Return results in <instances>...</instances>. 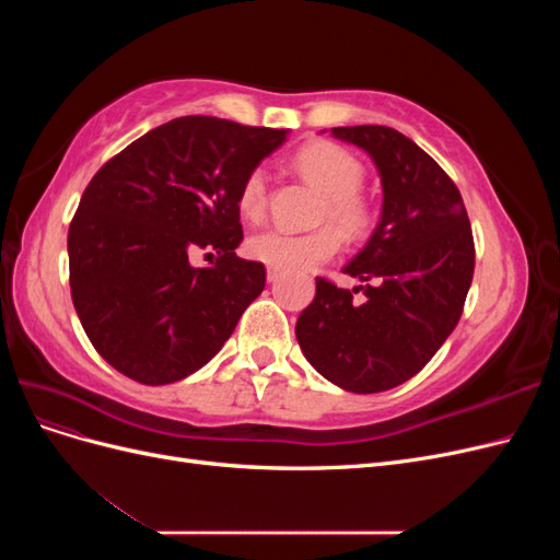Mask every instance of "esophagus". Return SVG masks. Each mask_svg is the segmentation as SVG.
<instances>
[{"mask_svg": "<svg viewBox=\"0 0 560 560\" xmlns=\"http://www.w3.org/2000/svg\"><path fill=\"white\" fill-rule=\"evenodd\" d=\"M278 278H280V270H276V268H268V270H266V280H268V282H276Z\"/></svg>", "mask_w": 560, "mask_h": 560, "instance_id": "34e87169", "label": "esophagus"}]
</instances>
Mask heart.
<instances>
[{"label": "heart", "mask_w": 560, "mask_h": 560, "mask_svg": "<svg viewBox=\"0 0 560 560\" xmlns=\"http://www.w3.org/2000/svg\"><path fill=\"white\" fill-rule=\"evenodd\" d=\"M296 171L325 196L317 212V224H331L348 241H358L374 224V208L360 194L364 165L348 149L334 142H311L294 156ZM268 206V177L264 167L243 179L238 210L249 222H259ZM338 249V235L331 229L290 233L266 229L247 241V254L254 261L282 273H301L329 261Z\"/></svg>", "instance_id": "obj_1"}]
</instances>
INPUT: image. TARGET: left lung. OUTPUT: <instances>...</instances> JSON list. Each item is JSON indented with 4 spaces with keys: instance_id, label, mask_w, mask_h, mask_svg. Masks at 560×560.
Returning a JSON list of instances; mask_svg holds the SVG:
<instances>
[{
    "instance_id": "1",
    "label": "left lung",
    "mask_w": 560,
    "mask_h": 560,
    "mask_svg": "<svg viewBox=\"0 0 560 560\" xmlns=\"http://www.w3.org/2000/svg\"><path fill=\"white\" fill-rule=\"evenodd\" d=\"M331 135L374 159L383 210L374 235L343 268L364 284L350 292L317 278L296 341L327 381L371 395L413 378L455 329L474 276V238L457 186L413 140L387 126ZM358 291L362 304L351 299Z\"/></svg>"
}]
</instances>
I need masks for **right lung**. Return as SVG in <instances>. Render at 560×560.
Wrapping results in <instances>:
<instances>
[{"label": "right lung", "mask_w": 560, "mask_h": 560, "mask_svg": "<svg viewBox=\"0 0 560 560\" xmlns=\"http://www.w3.org/2000/svg\"><path fill=\"white\" fill-rule=\"evenodd\" d=\"M287 132L179 116L95 173L67 233L70 287L83 331L124 376H191L264 292V264L235 257L238 191ZM194 248L214 250L215 261L194 269Z\"/></svg>", "instance_id": "right-lung-1"}]
</instances>
